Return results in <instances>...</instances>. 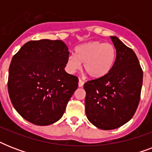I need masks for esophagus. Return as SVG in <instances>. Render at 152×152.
I'll list each match as a JSON object with an SVG mask.
<instances>
[{
  "label": "esophagus",
  "mask_w": 152,
  "mask_h": 152,
  "mask_svg": "<svg viewBox=\"0 0 152 152\" xmlns=\"http://www.w3.org/2000/svg\"><path fill=\"white\" fill-rule=\"evenodd\" d=\"M83 84H84V82H83L82 80H80H80H79V83H78L79 87H80V88H82V87L83 86Z\"/></svg>",
  "instance_id": "obj_1"
}]
</instances>
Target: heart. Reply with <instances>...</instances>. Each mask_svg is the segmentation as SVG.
Masks as SVG:
<instances>
[{
  "label": "heart",
  "instance_id": "b5f03b06",
  "mask_svg": "<svg viewBox=\"0 0 152 152\" xmlns=\"http://www.w3.org/2000/svg\"><path fill=\"white\" fill-rule=\"evenodd\" d=\"M117 52L110 43L91 41L75 49V54L69 55L66 68L69 73H75L82 67L93 79H101L110 73L115 64Z\"/></svg>",
  "mask_w": 152,
  "mask_h": 152
}]
</instances>
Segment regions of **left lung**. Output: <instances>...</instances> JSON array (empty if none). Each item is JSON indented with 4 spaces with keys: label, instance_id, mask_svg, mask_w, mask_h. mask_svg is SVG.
Listing matches in <instances>:
<instances>
[{
    "label": "left lung",
    "instance_id": "1",
    "mask_svg": "<svg viewBox=\"0 0 152 152\" xmlns=\"http://www.w3.org/2000/svg\"><path fill=\"white\" fill-rule=\"evenodd\" d=\"M117 52L108 75L84 83L85 110L91 124L100 129H115L134 115L140 99L143 71L132 49L110 36Z\"/></svg>",
    "mask_w": 152,
    "mask_h": 152
}]
</instances>
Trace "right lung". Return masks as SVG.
Masks as SVG:
<instances>
[{
  "label": "right lung",
  "mask_w": 152,
  "mask_h": 152,
  "mask_svg": "<svg viewBox=\"0 0 152 152\" xmlns=\"http://www.w3.org/2000/svg\"><path fill=\"white\" fill-rule=\"evenodd\" d=\"M69 48L61 40L25 43L13 56L8 90L14 108L25 120L49 125L61 118L78 88V78L64 71Z\"/></svg>",
  "instance_id": "obj_1"
}]
</instances>
